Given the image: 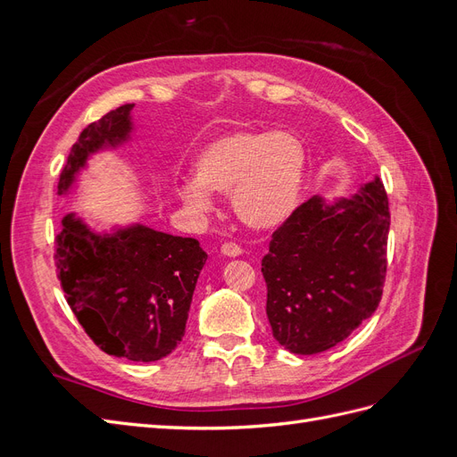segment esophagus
Returning a JSON list of instances; mask_svg holds the SVG:
<instances>
[{
	"mask_svg": "<svg viewBox=\"0 0 457 457\" xmlns=\"http://www.w3.org/2000/svg\"><path fill=\"white\" fill-rule=\"evenodd\" d=\"M220 253L227 257H238V255H242V247L238 244L225 242L223 245H220Z\"/></svg>",
	"mask_w": 457,
	"mask_h": 457,
	"instance_id": "esophagus-1",
	"label": "esophagus"
}]
</instances>
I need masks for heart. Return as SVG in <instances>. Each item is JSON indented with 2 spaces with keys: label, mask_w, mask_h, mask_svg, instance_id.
Here are the masks:
<instances>
[{
  "label": "heart",
  "mask_w": 457,
  "mask_h": 457,
  "mask_svg": "<svg viewBox=\"0 0 457 457\" xmlns=\"http://www.w3.org/2000/svg\"><path fill=\"white\" fill-rule=\"evenodd\" d=\"M307 146L292 131H238L200 150L196 181H183L177 195L196 215L213 210L212 192L228 195L244 225L267 230L292 217L305 187Z\"/></svg>",
  "instance_id": "obj_1"
}]
</instances>
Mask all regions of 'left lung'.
<instances>
[{
    "label": "left lung",
    "instance_id": "left-lung-1",
    "mask_svg": "<svg viewBox=\"0 0 457 457\" xmlns=\"http://www.w3.org/2000/svg\"><path fill=\"white\" fill-rule=\"evenodd\" d=\"M389 227V200L376 175L351 198L312 196L274 230L261 272L272 336L284 349L324 353L376 312Z\"/></svg>",
    "mask_w": 457,
    "mask_h": 457
}]
</instances>
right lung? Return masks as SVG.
I'll list each match as a JSON object with an SVG mask.
<instances>
[{
    "label": "right lung",
    "mask_w": 457,
    "mask_h": 457,
    "mask_svg": "<svg viewBox=\"0 0 457 457\" xmlns=\"http://www.w3.org/2000/svg\"><path fill=\"white\" fill-rule=\"evenodd\" d=\"M135 104H123L79 133L59 181L66 196L87 160L131 139ZM207 253L198 240L141 223L95 232L76 213L62 217L54 261L64 297L106 354L156 362L181 343Z\"/></svg>",
    "instance_id": "right-lung-1"
}]
</instances>
